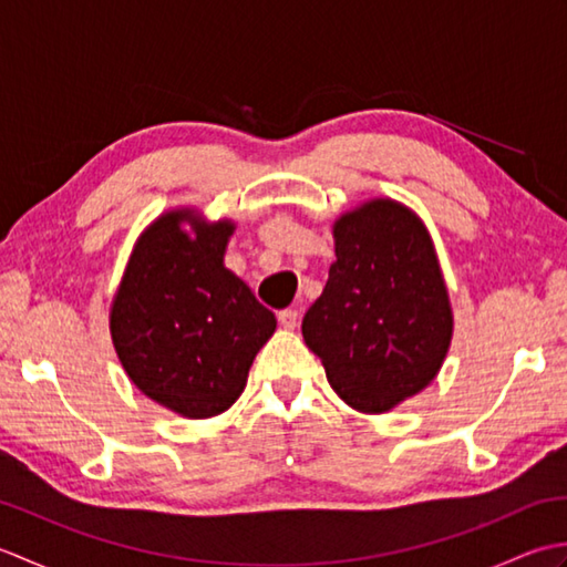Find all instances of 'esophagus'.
I'll return each instance as SVG.
<instances>
[{
  "label": "esophagus",
  "mask_w": 567,
  "mask_h": 567,
  "mask_svg": "<svg viewBox=\"0 0 567 567\" xmlns=\"http://www.w3.org/2000/svg\"><path fill=\"white\" fill-rule=\"evenodd\" d=\"M277 319H280V323L285 329H295L297 327V321H299V311L297 309H282L280 315H277Z\"/></svg>",
  "instance_id": "1"
}]
</instances>
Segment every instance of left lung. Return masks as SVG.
<instances>
[{"instance_id":"obj_1","label":"left lung","mask_w":567,"mask_h":567,"mask_svg":"<svg viewBox=\"0 0 567 567\" xmlns=\"http://www.w3.org/2000/svg\"><path fill=\"white\" fill-rule=\"evenodd\" d=\"M336 262L302 321L336 394L380 414L421 392L449 353L453 315L424 224L372 199L333 226Z\"/></svg>"}]
</instances>
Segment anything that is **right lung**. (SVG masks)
I'll return each mask as SVG.
<instances>
[{"instance_id": "obj_1", "label": "right lung", "mask_w": 567, "mask_h": 567, "mask_svg": "<svg viewBox=\"0 0 567 567\" xmlns=\"http://www.w3.org/2000/svg\"><path fill=\"white\" fill-rule=\"evenodd\" d=\"M183 220L196 226L195 239L178 228ZM231 234V221L161 216L136 244L112 305V341L126 375L187 419L216 416L238 400L277 327L272 311L224 268Z\"/></svg>"}]
</instances>
